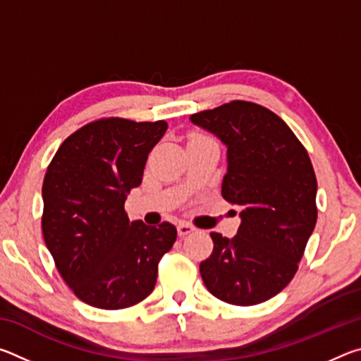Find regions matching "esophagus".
Wrapping results in <instances>:
<instances>
[{
    "label": "esophagus",
    "mask_w": 361,
    "mask_h": 361,
    "mask_svg": "<svg viewBox=\"0 0 361 361\" xmlns=\"http://www.w3.org/2000/svg\"><path fill=\"white\" fill-rule=\"evenodd\" d=\"M176 231H178V235L180 237H185L188 234H191V232L195 231L194 226H191L189 223H180L178 226H176Z\"/></svg>",
    "instance_id": "1"
}]
</instances>
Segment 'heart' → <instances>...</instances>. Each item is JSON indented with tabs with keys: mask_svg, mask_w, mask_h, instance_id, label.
Returning <instances> with one entry per match:
<instances>
[{
	"mask_svg": "<svg viewBox=\"0 0 361 361\" xmlns=\"http://www.w3.org/2000/svg\"><path fill=\"white\" fill-rule=\"evenodd\" d=\"M202 137H204V135H194L192 138H202Z\"/></svg>",
	"mask_w": 361,
	"mask_h": 361,
	"instance_id": "heart-1",
	"label": "heart"
}]
</instances>
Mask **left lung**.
<instances>
[{"instance_id":"left-lung-1","label":"left lung","mask_w":361,"mask_h":361,"mask_svg":"<svg viewBox=\"0 0 361 361\" xmlns=\"http://www.w3.org/2000/svg\"><path fill=\"white\" fill-rule=\"evenodd\" d=\"M191 122L228 149L223 197L240 205L237 235L212 232L200 276L213 296L234 305L264 302L282 291L317 223V178L307 151L276 113L235 100L192 114Z\"/></svg>"}]
</instances>
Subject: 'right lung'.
<instances>
[{
  "label": "right lung",
  "mask_w": 361,
  "mask_h": 361,
  "mask_svg": "<svg viewBox=\"0 0 361 361\" xmlns=\"http://www.w3.org/2000/svg\"><path fill=\"white\" fill-rule=\"evenodd\" d=\"M166 121L109 118L84 126L60 145L42 183V235L60 276L97 309H126L154 290L157 264L176 229L130 221L124 204L142 185L149 151Z\"/></svg>",
  "instance_id": "right-lung-1"
}]
</instances>
